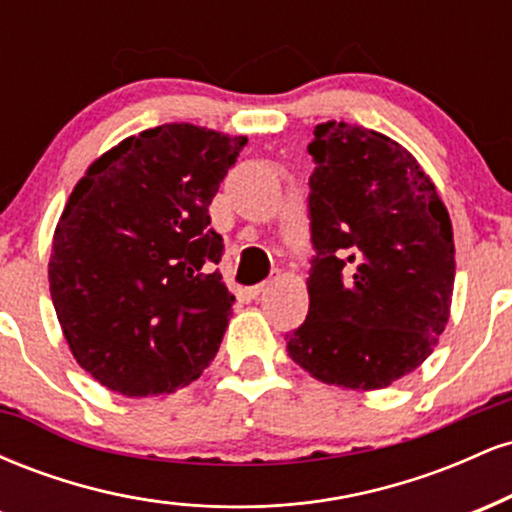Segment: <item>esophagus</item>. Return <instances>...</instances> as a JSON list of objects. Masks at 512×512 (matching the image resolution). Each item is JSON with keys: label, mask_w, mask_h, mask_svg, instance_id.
Masks as SVG:
<instances>
[{"label": "esophagus", "mask_w": 512, "mask_h": 512, "mask_svg": "<svg viewBox=\"0 0 512 512\" xmlns=\"http://www.w3.org/2000/svg\"><path fill=\"white\" fill-rule=\"evenodd\" d=\"M276 279H279V272H272V276H269V279H264L262 284L250 286V289H248V296H250V298H257L264 289H267V286H272V281H276Z\"/></svg>", "instance_id": "1"}]
</instances>
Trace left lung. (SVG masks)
Here are the masks:
<instances>
[{"mask_svg":"<svg viewBox=\"0 0 512 512\" xmlns=\"http://www.w3.org/2000/svg\"><path fill=\"white\" fill-rule=\"evenodd\" d=\"M308 151V317L289 356L327 385L380 390L431 356L450 317L455 243L436 185L404 146L325 122Z\"/></svg>","mask_w":512,"mask_h":512,"instance_id":"left-lung-1","label":"left lung"}]
</instances>
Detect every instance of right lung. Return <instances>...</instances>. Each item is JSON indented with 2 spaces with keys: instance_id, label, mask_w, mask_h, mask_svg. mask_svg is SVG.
<instances>
[{
  "instance_id": "add662e5",
  "label": "right lung",
  "mask_w": 512,
  "mask_h": 512,
  "mask_svg": "<svg viewBox=\"0 0 512 512\" xmlns=\"http://www.w3.org/2000/svg\"><path fill=\"white\" fill-rule=\"evenodd\" d=\"M248 144L173 122L127 137L76 182L50 255V293L81 368L125 397L190 385L219 351L233 293L209 204Z\"/></svg>"
}]
</instances>
